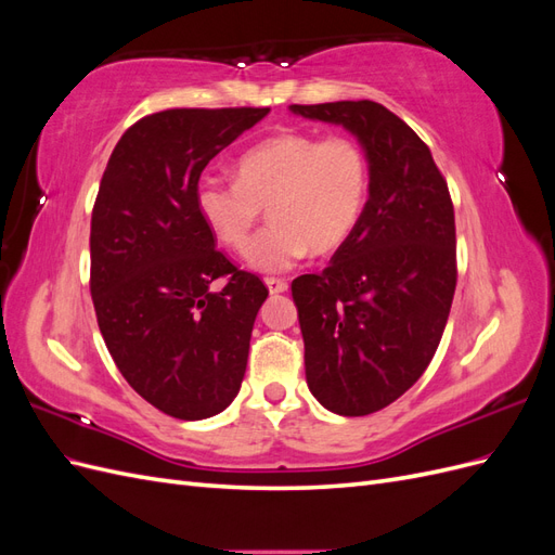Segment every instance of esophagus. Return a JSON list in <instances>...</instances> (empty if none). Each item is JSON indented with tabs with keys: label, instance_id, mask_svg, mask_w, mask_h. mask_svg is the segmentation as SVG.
I'll use <instances>...</instances> for the list:
<instances>
[{
	"label": "esophagus",
	"instance_id": "1",
	"mask_svg": "<svg viewBox=\"0 0 555 555\" xmlns=\"http://www.w3.org/2000/svg\"><path fill=\"white\" fill-rule=\"evenodd\" d=\"M266 287H268V292H271V294H284V292H287L289 284L284 282V280H280V278H266Z\"/></svg>",
	"mask_w": 555,
	"mask_h": 555
}]
</instances>
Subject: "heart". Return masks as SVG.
Instances as JSON below:
<instances>
[{
    "label": "heart",
    "mask_w": 555,
    "mask_h": 555,
    "mask_svg": "<svg viewBox=\"0 0 555 555\" xmlns=\"http://www.w3.org/2000/svg\"><path fill=\"white\" fill-rule=\"evenodd\" d=\"M367 157L349 137L287 131L249 147L236 162V182L196 184L201 220L227 247L243 251L268 206V224L247 249L251 268L287 271L308 251L328 255L357 229L367 196Z\"/></svg>",
    "instance_id": "obj_1"
}]
</instances>
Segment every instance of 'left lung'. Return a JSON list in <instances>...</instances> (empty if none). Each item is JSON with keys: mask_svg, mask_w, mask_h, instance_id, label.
I'll return each mask as SVG.
<instances>
[{"mask_svg": "<svg viewBox=\"0 0 555 555\" xmlns=\"http://www.w3.org/2000/svg\"><path fill=\"white\" fill-rule=\"evenodd\" d=\"M343 125L371 182L357 229L322 273L292 282L312 396L340 416L391 405L435 357L456 292V222L447 180L412 127L377 102L289 106Z\"/></svg>", "mask_w": 555, "mask_h": 555, "instance_id": "8db88e82", "label": "left lung"}]
</instances>
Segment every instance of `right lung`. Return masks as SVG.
I'll return each mask as SVG.
<instances>
[{"instance_id":"right-lung-1","label":"right lung","mask_w":555,"mask_h":555,"mask_svg":"<svg viewBox=\"0 0 555 555\" xmlns=\"http://www.w3.org/2000/svg\"><path fill=\"white\" fill-rule=\"evenodd\" d=\"M271 108H169L117 141L92 210L90 292L129 386L198 422L241 391L266 284L238 271L196 210L208 162Z\"/></svg>"}]
</instances>
